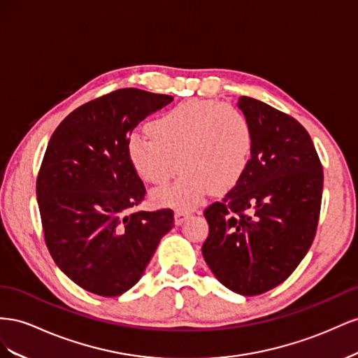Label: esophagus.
Listing matches in <instances>:
<instances>
[{
	"mask_svg": "<svg viewBox=\"0 0 358 358\" xmlns=\"http://www.w3.org/2000/svg\"><path fill=\"white\" fill-rule=\"evenodd\" d=\"M190 216V211L186 208H177L173 213V217H176V224H181L187 217Z\"/></svg>",
	"mask_w": 358,
	"mask_h": 358,
	"instance_id": "obj_1",
	"label": "esophagus"
}]
</instances>
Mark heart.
Segmentation results:
<instances>
[{
    "mask_svg": "<svg viewBox=\"0 0 358 358\" xmlns=\"http://www.w3.org/2000/svg\"><path fill=\"white\" fill-rule=\"evenodd\" d=\"M134 134L127 151L138 176L155 186L159 206L195 207L210 190L231 189L248 169L253 152V129L241 109L219 101L192 100L168 110Z\"/></svg>",
    "mask_w": 358,
    "mask_h": 358,
    "instance_id": "obj_1",
    "label": "heart"
}]
</instances>
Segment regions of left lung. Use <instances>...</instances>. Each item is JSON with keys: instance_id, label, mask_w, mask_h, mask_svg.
<instances>
[{"instance_id": "8db88e82", "label": "left lung", "mask_w": 358, "mask_h": 358, "mask_svg": "<svg viewBox=\"0 0 358 358\" xmlns=\"http://www.w3.org/2000/svg\"><path fill=\"white\" fill-rule=\"evenodd\" d=\"M237 106L253 129L248 169L220 202L203 211L202 255L216 279L240 295H259L287 280L318 227L324 173L300 122L257 99Z\"/></svg>"}]
</instances>
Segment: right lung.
Wrapping results in <instances>:
<instances>
[{"instance_id":"right-lung-1","label":"right lung","mask_w":358,"mask_h":358,"mask_svg":"<svg viewBox=\"0 0 358 358\" xmlns=\"http://www.w3.org/2000/svg\"><path fill=\"white\" fill-rule=\"evenodd\" d=\"M173 100L122 88L79 106L50 136L37 177L45 241L80 288L118 297L142 278L173 211L131 208L145 196L127 144L139 122Z\"/></svg>"}]
</instances>
